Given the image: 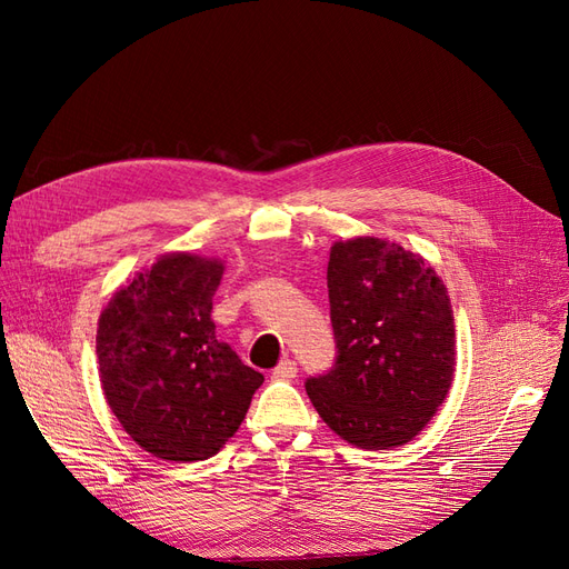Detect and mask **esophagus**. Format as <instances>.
Segmentation results:
<instances>
[{
    "mask_svg": "<svg viewBox=\"0 0 569 569\" xmlns=\"http://www.w3.org/2000/svg\"><path fill=\"white\" fill-rule=\"evenodd\" d=\"M272 380H280V382H291L297 377V363L295 360H282V363L272 370Z\"/></svg>",
    "mask_w": 569,
    "mask_h": 569,
    "instance_id": "esophagus-1",
    "label": "esophagus"
}]
</instances>
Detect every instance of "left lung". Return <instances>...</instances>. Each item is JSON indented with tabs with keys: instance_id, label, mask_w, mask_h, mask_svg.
I'll return each instance as SVG.
<instances>
[{
	"instance_id": "obj_1",
	"label": "left lung",
	"mask_w": 569,
	"mask_h": 569,
	"mask_svg": "<svg viewBox=\"0 0 569 569\" xmlns=\"http://www.w3.org/2000/svg\"><path fill=\"white\" fill-rule=\"evenodd\" d=\"M335 366L308 377L325 425L360 449H396L435 418L456 372L449 291L422 256L377 237L335 242L327 263Z\"/></svg>"
}]
</instances>
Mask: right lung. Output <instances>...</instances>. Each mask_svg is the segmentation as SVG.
Segmentation results:
<instances>
[{
	"label": "right lung",
	"mask_w": 569,
	"mask_h": 569,
	"mask_svg": "<svg viewBox=\"0 0 569 569\" xmlns=\"http://www.w3.org/2000/svg\"><path fill=\"white\" fill-rule=\"evenodd\" d=\"M218 258L166 253L118 289L97 327L99 380L126 432L151 456H216L242 425L263 375L216 339Z\"/></svg>",
	"instance_id": "add662e5"
}]
</instances>
